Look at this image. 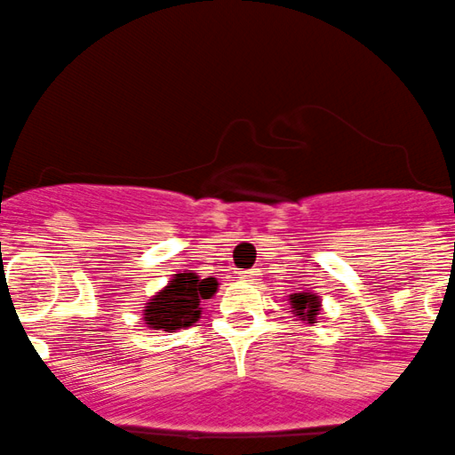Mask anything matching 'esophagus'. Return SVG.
<instances>
[{
	"label": "esophagus",
	"instance_id": "esophagus-1",
	"mask_svg": "<svg viewBox=\"0 0 455 455\" xmlns=\"http://www.w3.org/2000/svg\"><path fill=\"white\" fill-rule=\"evenodd\" d=\"M239 279L252 281V279H257V272H254V270H243V272H239Z\"/></svg>",
	"mask_w": 455,
	"mask_h": 455
}]
</instances>
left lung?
<instances>
[{
	"label": "left lung",
	"instance_id": "1",
	"mask_svg": "<svg viewBox=\"0 0 455 455\" xmlns=\"http://www.w3.org/2000/svg\"><path fill=\"white\" fill-rule=\"evenodd\" d=\"M290 313L292 317H299L304 323H317L319 313H322V299L317 292H295L290 295Z\"/></svg>",
	"mask_w": 455,
	"mask_h": 455
}]
</instances>
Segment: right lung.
<instances>
[{
  "instance_id": "right-lung-1",
  "label": "right lung",
  "mask_w": 455,
  "mask_h": 455,
  "mask_svg": "<svg viewBox=\"0 0 455 455\" xmlns=\"http://www.w3.org/2000/svg\"><path fill=\"white\" fill-rule=\"evenodd\" d=\"M219 290V281L214 276L201 279L196 272L185 270L172 276L170 283L158 290L145 304L142 322L151 331L176 332L180 328H189L201 319V301L212 299Z\"/></svg>"
}]
</instances>
